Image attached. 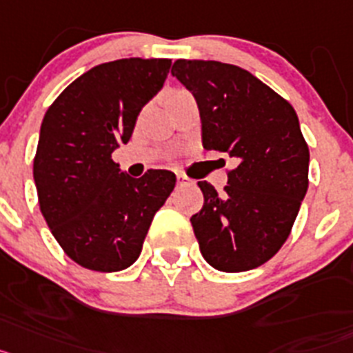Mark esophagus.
Here are the masks:
<instances>
[{"label": "esophagus", "instance_id": "34e87169", "mask_svg": "<svg viewBox=\"0 0 353 353\" xmlns=\"http://www.w3.org/2000/svg\"><path fill=\"white\" fill-rule=\"evenodd\" d=\"M190 183H192V181H190L185 174L177 172V186H185V185H190Z\"/></svg>", "mask_w": 353, "mask_h": 353}]
</instances>
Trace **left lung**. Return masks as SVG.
<instances>
[{"instance_id":"1","label":"left lung","mask_w":353,"mask_h":353,"mask_svg":"<svg viewBox=\"0 0 353 353\" xmlns=\"http://www.w3.org/2000/svg\"><path fill=\"white\" fill-rule=\"evenodd\" d=\"M172 76L197 101L202 145L236 161L219 194L197 185L204 206L190 222L201 252L220 272H247L275 256L309 186V147L290 103L249 70L177 60Z\"/></svg>"}]
</instances>
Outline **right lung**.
Here are the masks:
<instances>
[{
  "label": "right lung",
  "mask_w": 353,
  "mask_h": 353,
  "mask_svg": "<svg viewBox=\"0 0 353 353\" xmlns=\"http://www.w3.org/2000/svg\"><path fill=\"white\" fill-rule=\"evenodd\" d=\"M168 58L92 67L53 101L33 159L39 206L54 240L79 266L121 272L139 259L156 211L176 186L170 170L134 179L112 159L143 104L161 90Z\"/></svg>",
  "instance_id": "right-lung-1"
}]
</instances>
